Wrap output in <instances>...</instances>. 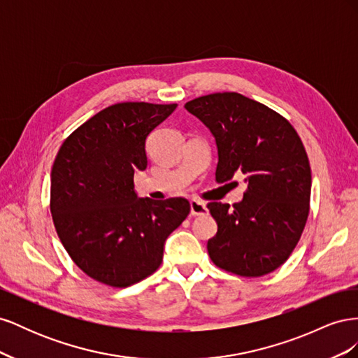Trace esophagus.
<instances>
[{
	"instance_id": "obj_1",
	"label": "esophagus",
	"mask_w": 358,
	"mask_h": 358,
	"mask_svg": "<svg viewBox=\"0 0 358 358\" xmlns=\"http://www.w3.org/2000/svg\"><path fill=\"white\" fill-rule=\"evenodd\" d=\"M191 206V215L192 216H203V215H208V208H206V204L203 201L199 200H191L189 201Z\"/></svg>"
}]
</instances>
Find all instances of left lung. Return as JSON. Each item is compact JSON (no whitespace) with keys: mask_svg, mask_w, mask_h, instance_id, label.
Wrapping results in <instances>:
<instances>
[{"mask_svg":"<svg viewBox=\"0 0 358 358\" xmlns=\"http://www.w3.org/2000/svg\"><path fill=\"white\" fill-rule=\"evenodd\" d=\"M215 136L216 180L246 176L242 203H208L218 231L208 242L216 267L258 278L282 266L299 243L310 208V164L288 119L237 92L185 104Z\"/></svg>","mask_w":358,"mask_h":358,"instance_id":"left-lung-1","label":"left lung"}]
</instances>
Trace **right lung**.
Masks as SVG:
<instances>
[{
    "label": "right lung",
    "mask_w": 358,
    "mask_h": 358,
    "mask_svg": "<svg viewBox=\"0 0 358 358\" xmlns=\"http://www.w3.org/2000/svg\"><path fill=\"white\" fill-rule=\"evenodd\" d=\"M127 101L106 107L64 140L50 173V212L61 243L85 275L125 288L152 275L189 203L138 199L134 171L148 167L146 138L176 109Z\"/></svg>",
    "instance_id": "right-lung-1"
}]
</instances>
